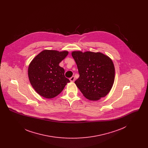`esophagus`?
Here are the masks:
<instances>
[{"mask_svg":"<svg viewBox=\"0 0 148 148\" xmlns=\"http://www.w3.org/2000/svg\"><path fill=\"white\" fill-rule=\"evenodd\" d=\"M69 80H70V81H71V82H73L74 81V80H75V77H74V76H72V77L69 79Z\"/></svg>","mask_w":148,"mask_h":148,"instance_id":"34e87169","label":"esophagus"}]
</instances>
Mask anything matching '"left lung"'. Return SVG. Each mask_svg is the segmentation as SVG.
Masks as SVG:
<instances>
[{"label": "left lung", "instance_id": "1", "mask_svg": "<svg viewBox=\"0 0 148 148\" xmlns=\"http://www.w3.org/2000/svg\"><path fill=\"white\" fill-rule=\"evenodd\" d=\"M71 56L80 75L75 83L83 95L94 101L106 97L114 82L115 68L112 60L99 52L74 51Z\"/></svg>", "mask_w": 148, "mask_h": 148}]
</instances>
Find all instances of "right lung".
<instances>
[{"instance_id":"right-lung-1","label":"right lung","mask_w":148,"mask_h":148,"mask_svg":"<svg viewBox=\"0 0 148 148\" xmlns=\"http://www.w3.org/2000/svg\"><path fill=\"white\" fill-rule=\"evenodd\" d=\"M68 54L67 51L44 50L29 64L28 72L30 83L42 97H56L70 82L64 75V69L59 65Z\"/></svg>"}]
</instances>
